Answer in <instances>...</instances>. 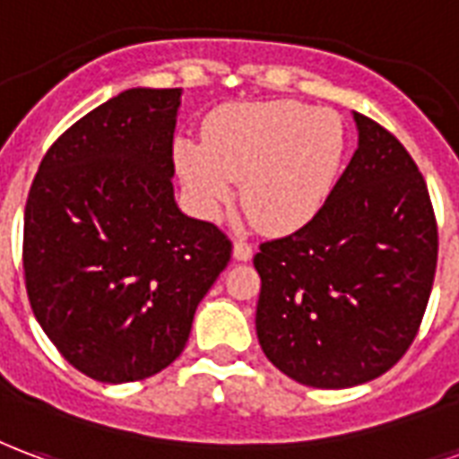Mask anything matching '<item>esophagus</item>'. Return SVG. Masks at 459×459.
I'll return each instance as SVG.
<instances>
[{"label":"esophagus","mask_w":459,"mask_h":459,"mask_svg":"<svg viewBox=\"0 0 459 459\" xmlns=\"http://www.w3.org/2000/svg\"><path fill=\"white\" fill-rule=\"evenodd\" d=\"M233 257L240 263H247L253 257V247L247 246L246 240H238V243H233Z\"/></svg>","instance_id":"esophagus-1"}]
</instances>
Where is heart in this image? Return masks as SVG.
<instances>
[{
    "mask_svg": "<svg viewBox=\"0 0 459 459\" xmlns=\"http://www.w3.org/2000/svg\"><path fill=\"white\" fill-rule=\"evenodd\" d=\"M348 151L341 117L290 100L219 108L204 143L179 138L175 165L189 202L206 219L240 202L267 233H291L314 221L333 195Z\"/></svg>",
    "mask_w": 459,
    "mask_h": 459,
    "instance_id": "b5f03b06",
    "label": "heart"
}]
</instances>
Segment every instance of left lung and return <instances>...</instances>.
Here are the masks:
<instances>
[{
	"mask_svg": "<svg viewBox=\"0 0 459 459\" xmlns=\"http://www.w3.org/2000/svg\"><path fill=\"white\" fill-rule=\"evenodd\" d=\"M358 151L304 229L267 240L255 331L299 385L348 389L409 351L429 304L437 229L426 179L396 138L352 111Z\"/></svg>",
	"mask_w": 459,
	"mask_h": 459,
	"instance_id": "1",
	"label": "left lung"
}]
</instances>
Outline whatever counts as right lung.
<instances>
[{
  "label": "right lung",
  "instance_id": "1",
  "mask_svg": "<svg viewBox=\"0 0 459 459\" xmlns=\"http://www.w3.org/2000/svg\"><path fill=\"white\" fill-rule=\"evenodd\" d=\"M182 90L134 87L50 145L23 213L33 316L97 382L158 375L185 351L230 240L175 202Z\"/></svg>",
  "mask_w": 459,
  "mask_h": 459
}]
</instances>
